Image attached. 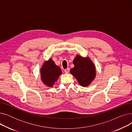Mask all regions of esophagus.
<instances>
[{"label":"esophagus","instance_id":"esophagus-1","mask_svg":"<svg viewBox=\"0 0 132 132\" xmlns=\"http://www.w3.org/2000/svg\"><path fill=\"white\" fill-rule=\"evenodd\" d=\"M64 71H65V72L66 73H68L69 72V71H70V68H67L65 69Z\"/></svg>","mask_w":132,"mask_h":132}]
</instances>
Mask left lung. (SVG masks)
I'll use <instances>...</instances> for the list:
<instances>
[{"instance_id": "1", "label": "left lung", "mask_w": 132, "mask_h": 132, "mask_svg": "<svg viewBox=\"0 0 132 132\" xmlns=\"http://www.w3.org/2000/svg\"><path fill=\"white\" fill-rule=\"evenodd\" d=\"M74 67L70 70L71 73L77 79L82 87L88 86L94 79L96 75L95 67L91 60L77 55L73 60Z\"/></svg>"}]
</instances>
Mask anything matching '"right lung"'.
<instances>
[{"label":"right lung","mask_w":132,"mask_h":132,"mask_svg":"<svg viewBox=\"0 0 132 132\" xmlns=\"http://www.w3.org/2000/svg\"><path fill=\"white\" fill-rule=\"evenodd\" d=\"M61 74L60 68L55 65L52 59L45 61L40 70L42 80L45 85L50 87L53 86Z\"/></svg>","instance_id":"obj_1"}]
</instances>
